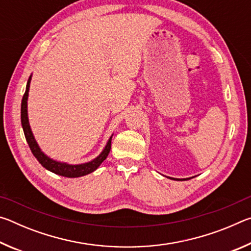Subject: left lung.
Wrapping results in <instances>:
<instances>
[{"instance_id": "obj_1", "label": "left lung", "mask_w": 251, "mask_h": 251, "mask_svg": "<svg viewBox=\"0 0 251 251\" xmlns=\"http://www.w3.org/2000/svg\"><path fill=\"white\" fill-rule=\"evenodd\" d=\"M171 178V179H175V180H188V179H192V178H184V179H179V178H172V177H168Z\"/></svg>"}]
</instances>
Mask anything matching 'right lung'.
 I'll return each instance as SVG.
<instances>
[{
  "instance_id": "right-lung-1",
  "label": "right lung",
  "mask_w": 251,
  "mask_h": 251,
  "mask_svg": "<svg viewBox=\"0 0 251 251\" xmlns=\"http://www.w3.org/2000/svg\"><path fill=\"white\" fill-rule=\"evenodd\" d=\"M32 75L28 77L27 84H26V90L23 95L22 99V104H21V123H22V127L24 130L25 138H26V142L28 144L29 148L33 152V155L35 156V158L39 160V163L43 166L44 168L48 169V171L52 172L56 175H61L64 177L69 178H75V177H82L85 175H88V174L93 173L96 171L97 168L100 167V165L103 163V161L107 158L109 154L110 146H112V137L113 135L110 136L109 139L106 143L104 150L101 151L100 154L91 161H87V163L83 164H77V165H71L67 163H62V161L54 160L50 158L48 155H45L39 146V144L35 141V137L32 133L31 126H29L28 123V115H27V100H28V91H29V84H31Z\"/></svg>"
}]
</instances>
